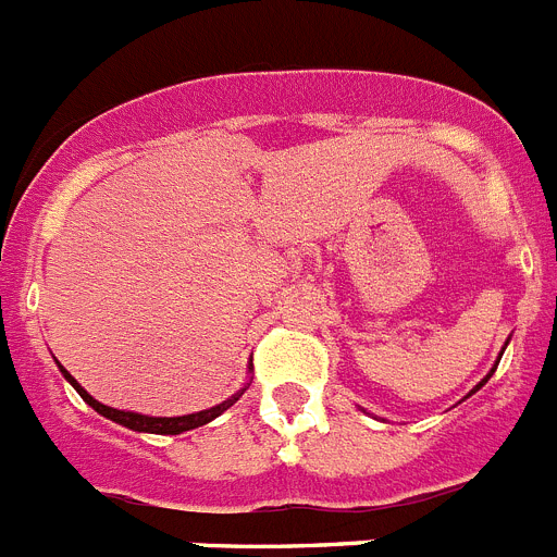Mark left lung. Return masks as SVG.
<instances>
[{
  "instance_id": "obj_1",
  "label": "left lung",
  "mask_w": 557,
  "mask_h": 557,
  "mask_svg": "<svg viewBox=\"0 0 557 557\" xmlns=\"http://www.w3.org/2000/svg\"><path fill=\"white\" fill-rule=\"evenodd\" d=\"M502 355H505V349H502ZM498 360H502V358H498ZM498 360H496V366H498ZM496 366H493L491 372H487V377H484V380H482V383H479V386H476V388H473V392H470V394H476V392H479V388H482V386H484V383H487V380H491V377H493V372H496ZM470 394H468V397H470Z\"/></svg>"
}]
</instances>
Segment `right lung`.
<instances>
[{"label":"right lung","mask_w":557,"mask_h":557,"mask_svg":"<svg viewBox=\"0 0 557 557\" xmlns=\"http://www.w3.org/2000/svg\"><path fill=\"white\" fill-rule=\"evenodd\" d=\"M61 374L66 377V383L75 388V392L81 394V400L87 403V406H92L95 411L101 417H107V420L117 422V425L123 428H132V431H140V434H183V431H191V428H199L206 425V422L216 420V417L222 414V411H227V408L233 406V403L239 400L242 394H245V388L242 392H236L233 397H227L225 403H220V406L213 408H206V411H197V414H185V417H149V414H135V411H117V408H109L103 406V403H98L89 392H84V388L78 386V380L73 377V374L66 372L64 366H59Z\"/></svg>","instance_id":"right-lung-1"}]
</instances>
